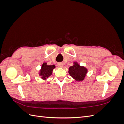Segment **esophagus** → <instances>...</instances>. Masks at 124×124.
I'll return each mask as SVG.
<instances>
[{"label":"esophagus","instance_id":"34e87169","mask_svg":"<svg viewBox=\"0 0 124 124\" xmlns=\"http://www.w3.org/2000/svg\"><path fill=\"white\" fill-rule=\"evenodd\" d=\"M62 66H63V64H62V63L60 62V63H58V67H59V68H62Z\"/></svg>","mask_w":124,"mask_h":124}]
</instances>
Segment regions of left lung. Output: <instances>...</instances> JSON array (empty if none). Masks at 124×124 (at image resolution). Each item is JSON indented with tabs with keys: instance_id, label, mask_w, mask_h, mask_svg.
Masks as SVG:
<instances>
[{
	"instance_id": "left-lung-1",
	"label": "left lung",
	"mask_w": 124,
	"mask_h": 124,
	"mask_svg": "<svg viewBox=\"0 0 124 124\" xmlns=\"http://www.w3.org/2000/svg\"><path fill=\"white\" fill-rule=\"evenodd\" d=\"M88 72L87 69L83 66H80L78 62H73V65L69 67L68 73L77 82L83 81Z\"/></svg>"
}]
</instances>
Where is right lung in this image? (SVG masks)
I'll return each mask as SVG.
<instances>
[{
  "label": "right lung",
  "mask_w": 124,
  "mask_h": 124,
  "mask_svg": "<svg viewBox=\"0 0 124 124\" xmlns=\"http://www.w3.org/2000/svg\"><path fill=\"white\" fill-rule=\"evenodd\" d=\"M55 68V65H47L46 62H44L38 73L39 77H40L42 80H46L47 78L52 74L53 69Z\"/></svg>",
  "instance_id": "add662e5"
}]
</instances>
